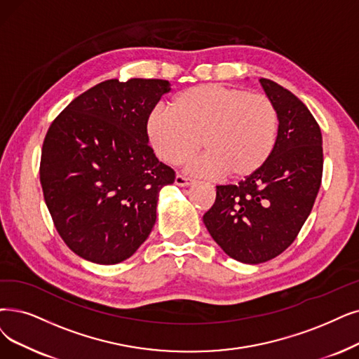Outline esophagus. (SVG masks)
I'll return each mask as SVG.
<instances>
[{"mask_svg": "<svg viewBox=\"0 0 359 359\" xmlns=\"http://www.w3.org/2000/svg\"><path fill=\"white\" fill-rule=\"evenodd\" d=\"M194 181L190 180V178H185L182 175H177L175 177V185H178V187H189V185H191Z\"/></svg>", "mask_w": 359, "mask_h": 359, "instance_id": "obj_1", "label": "esophagus"}]
</instances>
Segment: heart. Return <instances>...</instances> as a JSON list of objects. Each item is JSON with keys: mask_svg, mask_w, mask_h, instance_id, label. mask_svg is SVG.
<instances>
[{"mask_svg": "<svg viewBox=\"0 0 359 359\" xmlns=\"http://www.w3.org/2000/svg\"><path fill=\"white\" fill-rule=\"evenodd\" d=\"M151 150L168 165H181L200 150L206 154L189 166L198 177L246 180L271 159L278 138V113L262 94L218 83L178 93L168 110L153 109L146 119Z\"/></svg>", "mask_w": 359, "mask_h": 359, "instance_id": "1", "label": "heart"}]
</instances>
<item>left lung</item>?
<instances>
[{
  "label": "left lung",
  "mask_w": 359,
  "mask_h": 359,
  "mask_svg": "<svg viewBox=\"0 0 359 359\" xmlns=\"http://www.w3.org/2000/svg\"><path fill=\"white\" fill-rule=\"evenodd\" d=\"M278 113V138L268 163L237 185H217L203 222L217 245L243 264H262L296 238L323 177L321 130L308 107L274 81L259 79Z\"/></svg>",
  "instance_id": "obj_1"
}]
</instances>
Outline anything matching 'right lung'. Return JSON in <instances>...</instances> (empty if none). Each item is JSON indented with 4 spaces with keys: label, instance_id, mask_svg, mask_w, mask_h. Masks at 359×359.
<instances>
[{
    "label": "right lung",
    "instance_id": "add662e5",
    "mask_svg": "<svg viewBox=\"0 0 359 359\" xmlns=\"http://www.w3.org/2000/svg\"><path fill=\"white\" fill-rule=\"evenodd\" d=\"M170 91L163 79H109L54 119L39 178L55 229L72 252L100 265L131 257L156 222L175 172L149 146L146 119Z\"/></svg>",
    "mask_w": 359,
    "mask_h": 359
}]
</instances>
